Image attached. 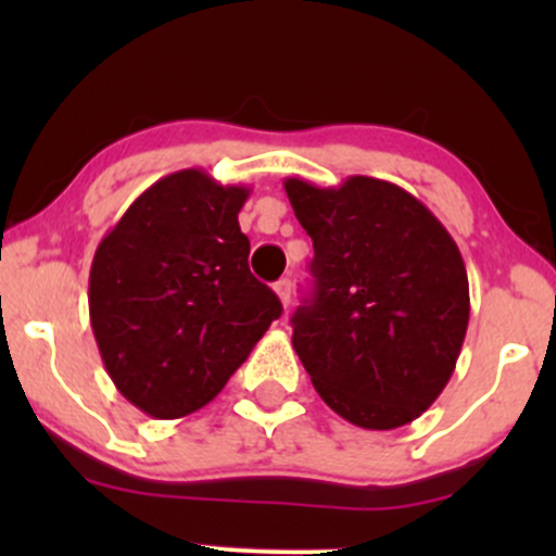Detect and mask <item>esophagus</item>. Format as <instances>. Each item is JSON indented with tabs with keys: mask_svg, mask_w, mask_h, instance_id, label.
<instances>
[{
	"mask_svg": "<svg viewBox=\"0 0 556 556\" xmlns=\"http://www.w3.org/2000/svg\"><path fill=\"white\" fill-rule=\"evenodd\" d=\"M274 290H277V295H279V300H282V305L287 308V305H290V300H292V282L290 279H279L277 285H274Z\"/></svg>",
	"mask_w": 556,
	"mask_h": 556,
	"instance_id": "1",
	"label": "esophagus"
}]
</instances>
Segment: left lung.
Listing matches in <instances>:
<instances>
[{
    "label": "left lung",
    "mask_w": 556,
    "mask_h": 556,
    "mask_svg": "<svg viewBox=\"0 0 556 556\" xmlns=\"http://www.w3.org/2000/svg\"><path fill=\"white\" fill-rule=\"evenodd\" d=\"M314 240V290L292 316V348L316 392L361 429L389 431L429 410L468 331L460 248L416 195L376 177L340 188L287 177Z\"/></svg>",
    "instance_id": "1"
}]
</instances>
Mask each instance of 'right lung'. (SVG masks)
<instances>
[{
  "label": "right lung",
  "instance_id": "1",
  "mask_svg": "<svg viewBox=\"0 0 556 556\" xmlns=\"http://www.w3.org/2000/svg\"><path fill=\"white\" fill-rule=\"evenodd\" d=\"M251 190L180 169L140 193L96 248L88 311L106 374L151 418H182L225 389L282 316L248 269L238 214Z\"/></svg>",
  "mask_w": 556,
  "mask_h": 556
}]
</instances>
